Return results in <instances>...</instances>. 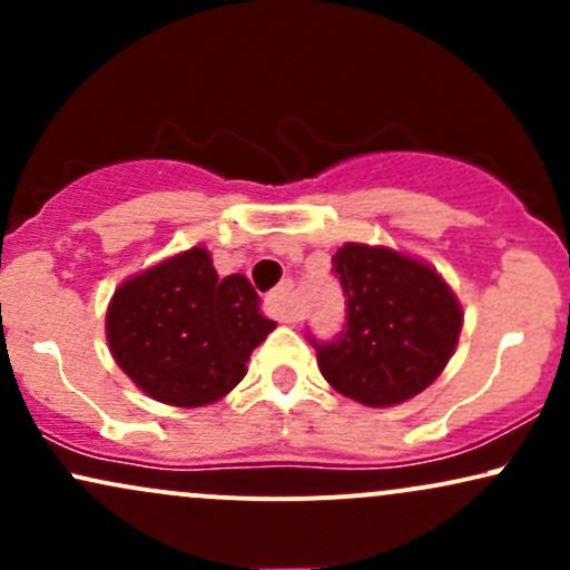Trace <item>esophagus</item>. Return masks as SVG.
Listing matches in <instances>:
<instances>
[{
	"label": "esophagus",
	"mask_w": 570,
	"mask_h": 570,
	"mask_svg": "<svg viewBox=\"0 0 570 570\" xmlns=\"http://www.w3.org/2000/svg\"><path fill=\"white\" fill-rule=\"evenodd\" d=\"M267 307H271L273 316L284 324H294L299 318L297 299H294V281L284 278L281 284L267 294Z\"/></svg>",
	"instance_id": "obj_1"
}]
</instances>
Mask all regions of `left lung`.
Segmentation results:
<instances>
[{"instance_id": "1", "label": "left lung", "mask_w": 570, "mask_h": 570, "mask_svg": "<svg viewBox=\"0 0 570 570\" xmlns=\"http://www.w3.org/2000/svg\"><path fill=\"white\" fill-rule=\"evenodd\" d=\"M348 297L335 343H318V370L337 394L394 407L429 389L453 358L463 307L440 273L391 246L348 240L332 257Z\"/></svg>"}]
</instances>
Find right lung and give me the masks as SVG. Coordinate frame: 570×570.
<instances>
[{"mask_svg":"<svg viewBox=\"0 0 570 570\" xmlns=\"http://www.w3.org/2000/svg\"><path fill=\"white\" fill-rule=\"evenodd\" d=\"M276 330L246 276L219 278L193 246L117 286L107 343L136 389L171 407L219 402L244 381L252 351Z\"/></svg>","mask_w":570,"mask_h":570,"instance_id":"right-lung-1","label":"right lung"}]
</instances>
